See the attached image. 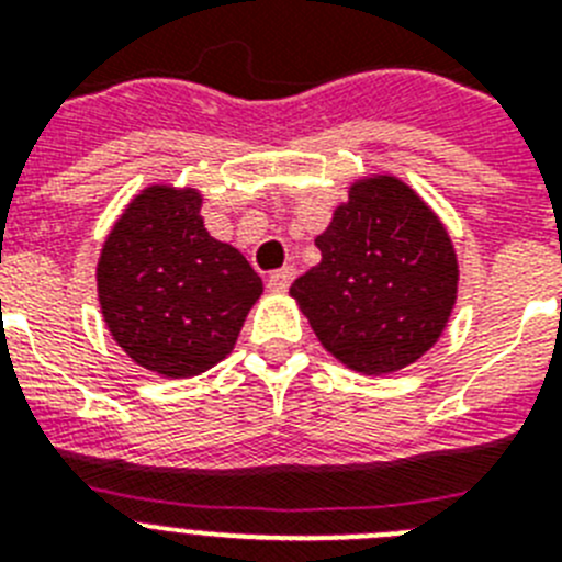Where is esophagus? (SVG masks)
<instances>
[{
  "instance_id": "1",
  "label": "esophagus",
  "mask_w": 562,
  "mask_h": 562,
  "mask_svg": "<svg viewBox=\"0 0 562 562\" xmlns=\"http://www.w3.org/2000/svg\"><path fill=\"white\" fill-rule=\"evenodd\" d=\"M292 281H295V267H281V270L270 272V278H267V284H270V290H276V292L290 290Z\"/></svg>"
}]
</instances>
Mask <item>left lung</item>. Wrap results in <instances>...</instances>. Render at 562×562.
<instances>
[{
  "instance_id": "1",
  "label": "left lung",
  "mask_w": 562,
  "mask_h": 562,
  "mask_svg": "<svg viewBox=\"0 0 562 562\" xmlns=\"http://www.w3.org/2000/svg\"><path fill=\"white\" fill-rule=\"evenodd\" d=\"M315 245L321 265L290 295L337 360L362 374H391L439 340L459 265L448 231L405 182H355Z\"/></svg>"
}]
</instances>
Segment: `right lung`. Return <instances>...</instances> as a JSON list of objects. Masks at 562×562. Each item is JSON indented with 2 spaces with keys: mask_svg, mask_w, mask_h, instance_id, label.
<instances>
[{
  "mask_svg": "<svg viewBox=\"0 0 562 562\" xmlns=\"http://www.w3.org/2000/svg\"><path fill=\"white\" fill-rule=\"evenodd\" d=\"M202 196L151 186L114 222L98 261L103 321L137 366L196 376L225 360L261 278L236 247L216 241Z\"/></svg>",
  "mask_w": 562,
  "mask_h": 562,
  "instance_id": "right-lung-1",
  "label": "right lung"
}]
</instances>
